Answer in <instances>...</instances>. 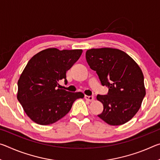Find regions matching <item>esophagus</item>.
<instances>
[{"instance_id": "esophagus-1", "label": "esophagus", "mask_w": 160, "mask_h": 160, "mask_svg": "<svg viewBox=\"0 0 160 160\" xmlns=\"http://www.w3.org/2000/svg\"><path fill=\"white\" fill-rule=\"evenodd\" d=\"M85 99L86 100H88L89 102H92L94 100V97L93 96H88V95H85Z\"/></svg>"}]
</instances>
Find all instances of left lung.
Segmentation results:
<instances>
[{"label":"left lung","instance_id":"obj_1","mask_svg":"<svg viewBox=\"0 0 160 160\" xmlns=\"http://www.w3.org/2000/svg\"><path fill=\"white\" fill-rule=\"evenodd\" d=\"M86 60L102 85L109 88L107 95L97 96L104 106L99 117L111 126L128 122L145 96L144 76L138 65L124 51L112 48L89 49Z\"/></svg>","mask_w":160,"mask_h":160}]
</instances>
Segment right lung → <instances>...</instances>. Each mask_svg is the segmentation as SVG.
Wrapping results in <instances>:
<instances>
[{
  "mask_svg": "<svg viewBox=\"0 0 160 160\" xmlns=\"http://www.w3.org/2000/svg\"><path fill=\"white\" fill-rule=\"evenodd\" d=\"M82 49L50 48L40 51L28 61L18 82V101L34 122L50 125L70 112L84 94L58 89V82H67L66 72L80 57Z\"/></svg>",
  "mask_w": 160,
  "mask_h": 160,
  "instance_id": "obj_1",
  "label": "right lung"
}]
</instances>
